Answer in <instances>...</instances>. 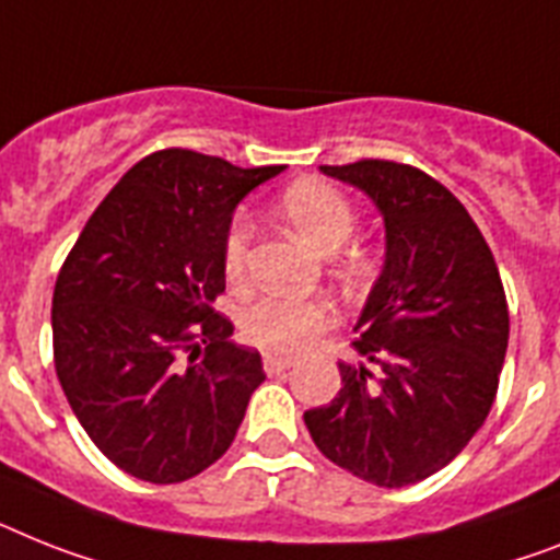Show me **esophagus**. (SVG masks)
I'll return each instance as SVG.
<instances>
[{"instance_id": "esophagus-1", "label": "esophagus", "mask_w": 560, "mask_h": 560, "mask_svg": "<svg viewBox=\"0 0 560 560\" xmlns=\"http://www.w3.org/2000/svg\"><path fill=\"white\" fill-rule=\"evenodd\" d=\"M291 366H294V360L291 358H277V354H266V358H262V369L269 374H280Z\"/></svg>"}]
</instances>
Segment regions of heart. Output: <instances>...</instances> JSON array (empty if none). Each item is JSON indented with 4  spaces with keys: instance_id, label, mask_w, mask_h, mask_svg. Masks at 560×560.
I'll use <instances>...</instances> for the list:
<instances>
[{
    "instance_id": "1",
    "label": "heart",
    "mask_w": 560,
    "mask_h": 560,
    "mask_svg": "<svg viewBox=\"0 0 560 560\" xmlns=\"http://www.w3.org/2000/svg\"><path fill=\"white\" fill-rule=\"evenodd\" d=\"M283 214L294 225L300 237H306L320 252H335L358 229V208L340 188L320 183V179H300L289 186L280 197ZM248 243H252V223L246 214L231 220L223 240V266L229 280L240 283L246 277ZM346 275H360L363 260L358 254H343ZM337 312L326 298H269L254 300L246 312L240 314L243 335L257 349L275 354H294L306 349L314 337L326 331L335 323Z\"/></svg>"
}]
</instances>
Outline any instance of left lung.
<instances>
[{"instance_id": "1", "label": "left lung", "mask_w": 560, "mask_h": 560, "mask_svg": "<svg viewBox=\"0 0 560 560\" xmlns=\"http://www.w3.org/2000/svg\"><path fill=\"white\" fill-rule=\"evenodd\" d=\"M358 186L386 223V266L337 363L343 386L303 415L331 464L409 487L455 460L495 404L510 308L487 240L427 171L392 160L320 165Z\"/></svg>"}]
</instances>
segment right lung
I'll return each instance as SVG.
<instances>
[{
	"label": "right lung",
	"instance_id": "obj_1",
	"mask_svg": "<svg viewBox=\"0 0 560 560\" xmlns=\"http://www.w3.org/2000/svg\"><path fill=\"white\" fill-rule=\"evenodd\" d=\"M283 165L163 148L110 188L54 289V366L96 450L148 483L220 460L266 381L211 308L225 291L231 211Z\"/></svg>",
	"mask_w": 560,
	"mask_h": 560
}]
</instances>
